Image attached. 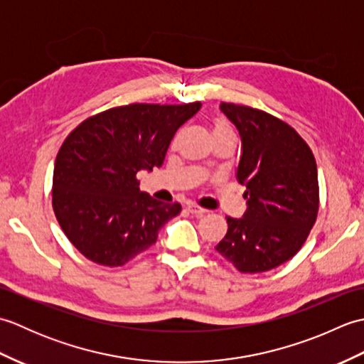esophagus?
Wrapping results in <instances>:
<instances>
[{
    "label": "esophagus",
    "mask_w": 364,
    "mask_h": 364,
    "mask_svg": "<svg viewBox=\"0 0 364 364\" xmlns=\"http://www.w3.org/2000/svg\"><path fill=\"white\" fill-rule=\"evenodd\" d=\"M188 211H189L191 214H196V215H203V214L208 213L206 210H203V208H200V206H197V205H189V206H188Z\"/></svg>",
    "instance_id": "1"
}]
</instances>
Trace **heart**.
Segmentation results:
<instances>
[{
    "mask_svg": "<svg viewBox=\"0 0 364 364\" xmlns=\"http://www.w3.org/2000/svg\"><path fill=\"white\" fill-rule=\"evenodd\" d=\"M213 133H214V136H215V134H223V133H233V129H231V127L228 125V123H227L225 120L218 119V120L214 122Z\"/></svg>",
    "mask_w": 364,
    "mask_h": 364,
    "instance_id": "obj_1",
    "label": "heart"
}]
</instances>
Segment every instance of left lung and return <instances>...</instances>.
Listing matches in <instances>:
<instances>
[{"label":"left lung","instance_id":"1","mask_svg":"<svg viewBox=\"0 0 364 364\" xmlns=\"http://www.w3.org/2000/svg\"><path fill=\"white\" fill-rule=\"evenodd\" d=\"M242 141L236 178L247 210L227 218L215 245L239 272L259 274L291 259L306 241L319 211L318 167L313 151L288 123L264 111L220 103Z\"/></svg>","mask_w":364,"mask_h":364}]
</instances>
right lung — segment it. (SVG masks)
<instances>
[{"label":"right lung","mask_w":364,"mask_h":364,"mask_svg":"<svg viewBox=\"0 0 364 364\" xmlns=\"http://www.w3.org/2000/svg\"><path fill=\"white\" fill-rule=\"evenodd\" d=\"M202 103H133L100 112L67 136L53 173V210L76 249L117 267L145 252L180 203L139 189L137 172L161 167L175 133Z\"/></svg>","instance_id":"obj_1"}]
</instances>
